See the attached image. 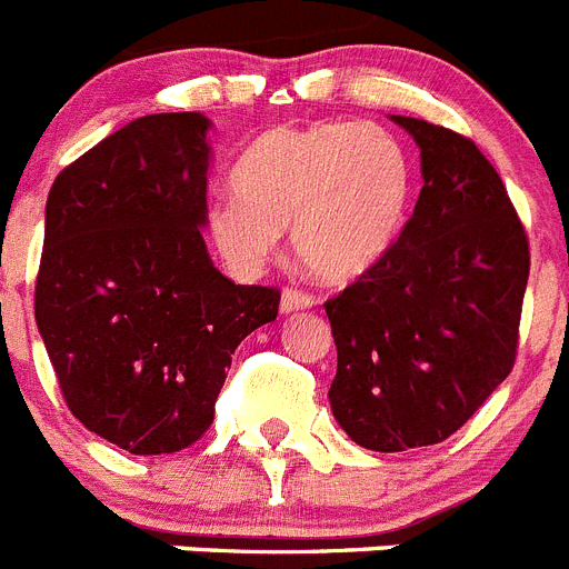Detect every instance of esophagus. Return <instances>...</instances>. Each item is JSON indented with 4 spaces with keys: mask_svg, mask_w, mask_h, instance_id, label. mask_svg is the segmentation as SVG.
I'll return each mask as SVG.
<instances>
[{
    "mask_svg": "<svg viewBox=\"0 0 569 569\" xmlns=\"http://www.w3.org/2000/svg\"><path fill=\"white\" fill-rule=\"evenodd\" d=\"M316 299L299 288H284L281 290V313H296V310H310Z\"/></svg>",
    "mask_w": 569,
    "mask_h": 569,
    "instance_id": "1",
    "label": "esophagus"
}]
</instances>
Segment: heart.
Masks as SVG:
<instances>
[{
    "instance_id": "heart-1",
    "label": "heart",
    "mask_w": 569,
    "mask_h": 569,
    "mask_svg": "<svg viewBox=\"0 0 569 569\" xmlns=\"http://www.w3.org/2000/svg\"><path fill=\"white\" fill-rule=\"evenodd\" d=\"M233 188L208 208L210 241L230 268L256 273L290 228L301 264L345 284L370 273L399 239L413 164L379 124L316 122L261 133L236 164Z\"/></svg>"
}]
</instances>
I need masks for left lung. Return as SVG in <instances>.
<instances>
[{
	"instance_id": "1",
	"label": "left lung",
	"mask_w": 569,
	"mask_h": 569,
	"mask_svg": "<svg viewBox=\"0 0 569 569\" xmlns=\"http://www.w3.org/2000/svg\"><path fill=\"white\" fill-rule=\"evenodd\" d=\"M421 150V193L390 253L325 305L330 407L376 453L439 445L510 376L530 250L516 208L467 136L390 116Z\"/></svg>"
}]
</instances>
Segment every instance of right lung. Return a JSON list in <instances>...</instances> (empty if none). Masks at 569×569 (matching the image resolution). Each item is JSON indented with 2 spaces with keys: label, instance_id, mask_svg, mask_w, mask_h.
I'll list each match as a JSON object with an SVG mask.
<instances>
[{
  "label": "right lung",
  "instance_id": "add662e5",
  "mask_svg": "<svg viewBox=\"0 0 569 569\" xmlns=\"http://www.w3.org/2000/svg\"><path fill=\"white\" fill-rule=\"evenodd\" d=\"M210 119L153 113L79 156L44 204L37 328L70 413L133 456L213 425L230 356L281 293L210 261Z\"/></svg>",
  "mask_w": 569,
  "mask_h": 569
}]
</instances>
